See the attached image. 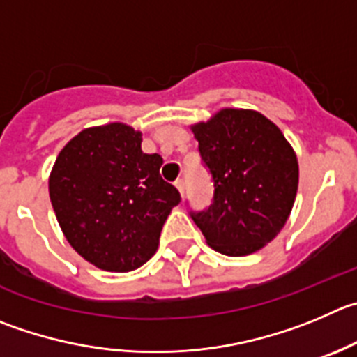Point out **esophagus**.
<instances>
[{"mask_svg":"<svg viewBox=\"0 0 357 357\" xmlns=\"http://www.w3.org/2000/svg\"><path fill=\"white\" fill-rule=\"evenodd\" d=\"M175 185H176V189L181 191V195L184 196V192H185V181H184V176H178V178H176V181H175Z\"/></svg>","mask_w":357,"mask_h":357,"instance_id":"34e87169","label":"esophagus"}]
</instances>
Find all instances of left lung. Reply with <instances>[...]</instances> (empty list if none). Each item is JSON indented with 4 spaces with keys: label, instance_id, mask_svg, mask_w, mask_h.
Listing matches in <instances>:
<instances>
[{
    "label": "left lung",
    "instance_id": "1",
    "mask_svg": "<svg viewBox=\"0 0 357 357\" xmlns=\"http://www.w3.org/2000/svg\"><path fill=\"white\" fill-rule=\"evenodd\" d=\"M213 182L208 208L191 210L210 247L247 256L278 235L298 191V161L282 131L252 110L226 108L192 126Z\"/></svg>",
    "mask_w": 357,
    "mask_h": 357
}]
</instances>
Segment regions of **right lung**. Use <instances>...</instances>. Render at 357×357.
Returning <instances> with one entry per match:
<instances>
[{
	"label": "right lung",
	"instance_id": "obj_1",
	"mask_svg": "<svg viewBox=\"0 0 357 357\" xmlns=\"http://www.w3.org/2000/svg\"><path fill=\"white\" fill-rule=\"evenodd\" d=\"M159 154H144L130 126L89 128L59 152L49 181L64 236L84 259L107 271H131L158 250L162 224L181 203L162 181Z\"/></svg>",
	"mask_w": 357,
	"mask_h": 357
}]
</instances>
